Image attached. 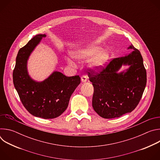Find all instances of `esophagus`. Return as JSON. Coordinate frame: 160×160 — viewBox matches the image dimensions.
Instances as JSON below:
<instances>
[{
	"mask_svg": "<svg viewBox=\"0 0 160 160\" xmlns=\"http://www.w3.org/2000/svg\"><path fill=\"white\" fill-rule=\"evenodd\" d=\"M81 80H82V82H83V83L86 82L87 80V77L86 75H82L81 77Z\"/></svg>",
	"mask_w": 160,
	"mask_h": 160,
	"instance_id": "34e87169",
	"label": "esophagus"
}]
</instances>
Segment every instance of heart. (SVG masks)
I'll return each mask as SVG.
<instances>
[{
    "instance_id": "obj_1",
    "label": "heart",
    "mask_w": 160,
    "mask_h": 160,
    "mask_svg": "<svg viewBox=\"0 0 160 160\" xmlns=\"http://www.w3.org/2000/svg\"><path fill=\"white\" fill-rule=\"evenodd\" d=\"M101 49L96 45H88L75 51L73 53V56L82 60L91 59L90 66L96 70H99L104 66L109 58L108 53L106 51H100ZM67 61L71 65L75 64L74 61L70 58H67Z\"/></svg>"
}]
</instances>
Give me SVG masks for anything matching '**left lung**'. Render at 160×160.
<instances>
[{
	"instance_id": "8db88e82",
	"label": "left lung",
	"mask_w": 160,
	"mask_h": 160,
	"mask_svg": "<svg viewBox=\"0 0 160 160\" xmlns=\"http://www.w3.org/2000/svg\"><path fill=\"white\" fill-rule=\"evenodd\" d=\"M133 51L112 59L99 72L89 69L88 76L94 86L92 107L104 118H114L132 112L138 105L147 82L146 70L140 51L131 45ZM122 65L126 72L117 73Z\"/></svg>"
}]
</instances>
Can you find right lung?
<instances>
[{
  "mask_svg": "<svg viewBox=\"0 0 160 160\" xmlns=\"http://www.w3.org/2000/svg\"><path fill=\"white\" fill-rule=\"evenodd\" d=\"M46 35H37L32 38L18 53L13 70V83L20 100L27 110L36 117L52 119L66 109L70 97L80 83L78 75L66 77L59 72L38 82L30 78L27 71L28 58Z\"/></svg>",
  "mask_w": 160,
  "mask_h": 160,
  "instance_id": "1",
  "label": "right lung"
}]
</instances>
